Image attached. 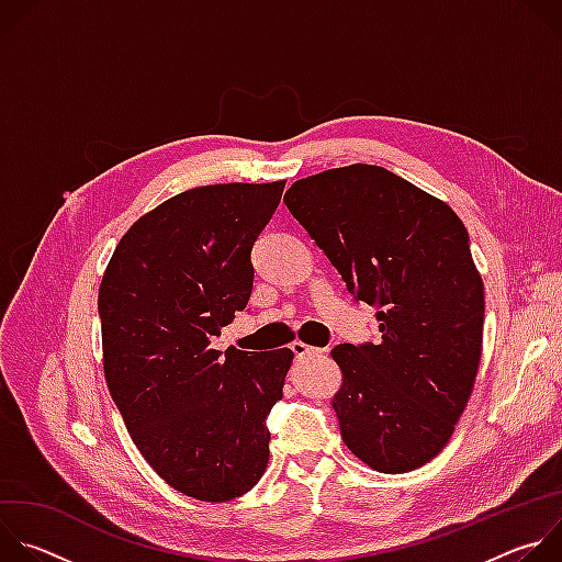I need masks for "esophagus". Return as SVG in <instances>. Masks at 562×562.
<instances>
[{"instance_id": "1", "label": "esophagus", "mask_w": 562, "mask_h": 562, "mask_svg": "<svg viewBox=\"0 0 562 562\" xmlns=\"http://www.w3.org/2000/svg\"><path fill=\"white\" fill-rule=\"evenodd\" d=\"M291 351L295 353V358H297V360H302V358H306V356H315V353H325L327 349H317V347H308L306 342H300V340H295V342H291Z\"/></svg>"}]
</instances>
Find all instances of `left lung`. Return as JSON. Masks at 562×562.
<instances>
[{
    "instance_id": "1",
    "label": "left lung",
    "mask_w": 562,
    "mask_h": 562,
    "mask_svg": "<svg viewBox=\"0 0 562 562\" xmlns=\"http://www.w3.org/2000/svg\"><path fill=\"white\" fill-rule=\"evenodd\" d=\"M284 202L347 291L378 308V345L331 351L345 445L382 473L423 467L449 442L483 353L485 286L462 220L373 165L297 180Z\"/></svg>"
}]
</instances>
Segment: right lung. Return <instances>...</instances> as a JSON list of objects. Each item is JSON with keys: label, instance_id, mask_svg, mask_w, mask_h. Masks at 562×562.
Instances as JSON below:
<instances>
[{"label": "right lung", "instance_id": "obj_1", "mask_svg": "<svg viewBox=\"0 0 562 562\" xmlns=\"http://www.w3.org/2000/svg\"><path fill=\"white\" fill-rule=\"evenodd\" d=\"M286 180L184 191L120 239L98 297L104 375L155 473L184 496L226 503L269 462L267 418L291 349L224 353L211 340L254 289L251 249Z\"/></svg>", "mask_w": 562, "mask_h": 562}]
</instances>
